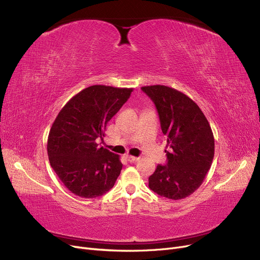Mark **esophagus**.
I'll list each match as a JSON object with an SVG mask.
<instances>
[{
	"label": "esophagus",
	"instance_id": "obj_1",
	"mask_svg": "<svg viewBox=\"0 0 260 260\" xmlns=\"http://www.w3.org/2000/svg\"><path fill=\"white\" fill-rule=\"evenodd\" d=\"M125 158L127 159V161H129V162H135V161H137L139 159L138 157H135V156H132V155H126Z\"/></svg>",
	"mask_w": 260,
	"mask_h": 260
}]
</instances>
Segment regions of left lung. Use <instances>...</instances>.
Instances as JSON below:
<instances>
[{"label":"left lung","instance_id":"1","mask_svg":"<svg viewBox=\"0 0 260 260\" xmlns=\"http://www.w3.org/2000/svg\"><path fill=\"white\" fill-rule=\"evenodd\" d=\"M154 102L167 137L168 162L158 165L149 187L158 196L182 200L204 182L214 155V138L205 115L193 100L178 90L153 85L141 87Z\"/></svg>","mask_w":260,"mask_h":260}]
</instances>
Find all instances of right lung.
I'll list each match as a JSON object with an SVG mask.
<instances>
[{
  "mask_svg": "<svg viewBox=\"0 0 260 260\" xmlns=\"http://www.w3.org/2000/svg\"><path fill=\"white\" fill-rule=\"evenodd\" d=\"M133 88L94 85L68 101L48 137L51 167L66 188L93 199L114 187L122 170L120 156L99 146L108 121L126 102Z\"/></svg>",
  "mask_w": 260,
  "mask_h": 260,
  "instance_id": "add662e5",
  "label": "right lung"
}]
</instances>
